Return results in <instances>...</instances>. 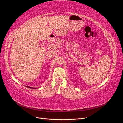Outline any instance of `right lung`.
<instances>
[{"mask_svg":"<svg viewBox=\"0 0 123 123\" xmlns=\"http://www.w3.org/2000/svg\"><path fill=\"white\" fill-rule=\"evenodd\" d=\"M28 88H31V89H36V88H33V87H28V86H26Z\"/></svg>","mask_w":123,"mask_h":123,"instance_id":"right-lung-1","label":"right lung"}]
</instances>
